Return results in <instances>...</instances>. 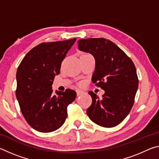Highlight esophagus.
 Here are the masks:
<instances>
[{
  "label": "esophagus",
  "mask_w": 159,
  "mask_h": 159,
  "mask_svg": "<svg viewBox=\"0 0 159 159\" xmlns=\"http://www.w3.org/2000/svg\"><path fill=\"white\" fill-rule=\"evenodd\" d=\"M84 93L83 92V91H81V90H76V95H77V96H80V95H81L82 94H83Z\"/></svg>",
  "instance_id": "esophagus-1"
}]
</instances>
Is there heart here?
<instances>
[{
    "mask_svg": "<svg viewBox=\"0 0 159 159\" xmlns=\"http://www.w3.org/2000/svg\"><path fill=\"white\" fill-rule=\"evenodd\" d=\"M86 55H88V54H86Z\"/></svg>",
    "mask_w": 159,
    "mask_h": 159,
    "instance_id": "heart-1",
    "label": "heart"
}]
</instances>
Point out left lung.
<instances>
[{
  "mask_svg": "<svg viewBox=\"0 0 159 159\" xmlns=\"http://www.w3.org/2000/svg\"><path fill=\"white\" fill-rule=\"evenodd\" d=\"M80 51L92 55L95 69L92 81L104 90L102 99L92 91L93 102L87 109L90 119L102 127L121 123L134 104L138 78L133 61L112 41L106 39H86L78 41Z\"/></svg>",
  "mask_w": 159,
  "mask_h": 159,
  "instance_id": "obj_1",
  "label": "left lung"
}]
</instances>
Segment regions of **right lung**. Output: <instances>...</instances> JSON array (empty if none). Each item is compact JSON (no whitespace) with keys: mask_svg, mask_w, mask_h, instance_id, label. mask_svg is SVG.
Listing matches in <instances>:
<instances>
[{"mask_svg":"<svg viewBox=\"0 0 159 159\" xmlns=\"http://www.w3.org/2000/svg\"><path fill=\"white\" fill-rule=\"evenodd\" d=\"M76 39L43 43L26 54L18 66L16 97L29 125L41 133L60 128L67 117V107L74 101L76 91H56L52 85L60 74L61 61Z\"/></svg>","mask_w":159,"mask_h":159,"instance_id":"obj_1","label":"right lung"}]
</instances>
